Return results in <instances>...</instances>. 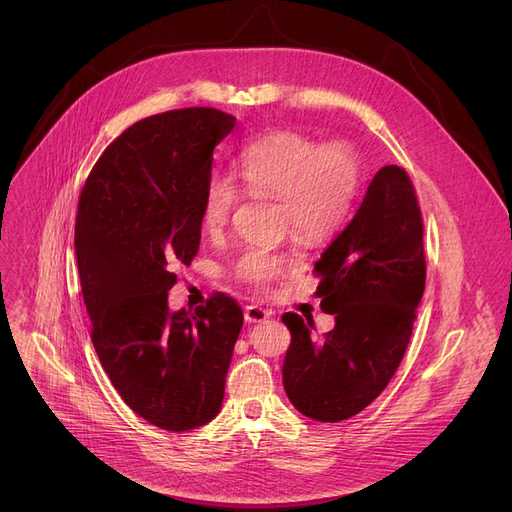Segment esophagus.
I'll return each mask as SVG.
<instances>
[{
	"label": "esophagus",
	"mask_w": 512,
	"mask_h": 512,
	"mask_svg": "<svg viewBox=\"0 0 512 512\" xmlns=\"http://www.w3.org/2000/svg\"><path fill=\"white\" fill-rule=\"evenodd\" d=\"M270 315H272L270 311L259 307V305H247L245 307V321H249V324H259V321H265Z\"/></svg>",
	"instance_id": "1"
}]
</instances>
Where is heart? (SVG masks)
<instances>
[{
    "mask_svg": "<svg viewBox=\"0 0 512 512\" xmlns=\"http://www.w3.org/2000/svg\"><path fill=\"white\" fill-rule=\"evenodd\" d=\"M236 172L251 195L280 199L282 228L307 242H321L338 232L351 218L361 188L359 155L351 145H319L290 130L249 143L236 159ZM238 199L240 191L230 176H209L201 205L205 228H224ZM297 267L299 257L290 251L251 245L236 255L232 274L263 290Z\"/></svg>",
    "mask_w": 512,
    "mask_h": 512,
    "instance_id": "obj_1",
    "label": "heart"
}]
</instances>
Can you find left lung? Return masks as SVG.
<instances>
[{"instance_id": "left-lung-1", "label": "left lung", "mask_w": 512, "mask_h": 512, "mask_svg": "<svg viewBox=\"0 0 512 512\" xmlns=\"http://www.w3.org/2000/svg\"><path fill=\"white\" fill-rule=\"evenodd\" d=\"M321 309L336 326L284 313V390L305 417L338 423L361 413L396 373L425 290L423 218L405 168L384 166L351 220L315 261Z\"/></svg>"}]
</instances>
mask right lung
<instances>
[{
    "instance_id": "obj_1",
    "label": "right lung",
    "mask_w": 512,
    "mask_h": 512,
    "mask_svg": "<svg viewBox=\"0 0 512 512\" xmlns=\"http://www.w3.org/2000/svg\"><path fill=\"white\" fill-rule=\"evenodd\" d=\"M236 118L186 107L126 128L78 199L74 251L107 378L145 421L188 432L220 413L242 309L213 292L195 311L168 309L174 267L199 251L213 149Z\"/></svg>"
}]
</instances>
